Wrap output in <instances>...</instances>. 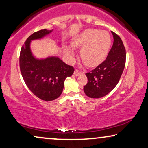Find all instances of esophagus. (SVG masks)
<instances>
[{
	"label": "esophagus",
	"mask_w": 148,
	"mask_h": 148,
	"mask_svg": "<svg viewBox=\"0 0 148 148\" xmlns=\"http://www.w3.org/2000/svg\"><path fill=\"white\" fill-rule=\"evenodd\" d=\"M81 74V72H80L79 71H78V70H75V71L74 72V76H78V75H80Z\"/></svg>",
	"instance_id": "obj_1"
}]
</instances>
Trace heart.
<instances>
[{
    "label": "heart",
    "mask_w": 148,
    "mask_h": 148,
    "mask_svg": "<svg viewBox=\"0 0 148 148\" xmlns=\"http://www.w3.org/2000/svg\"><path fill=\"white\" fill-rule=\"evenodd\" d=\"M111 45V35L107 32L88 29L76 36L72 41V46L81 48L80 58L89 67H95L105 59ZM65 54L72 62L75 51L72 47H66Z\"/></svg>",
    "instance_id": "1"
}]
</instances>
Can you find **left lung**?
Returning a JSON list of instances; mask_svg holds the SVG:
<instances>
[{"instance_id":"left-lung-1","label":"left lung","mask_w":148,"mask_h":148,"mask_svg":"<svg viewBox=\"0 0 148 148\" xmlns=\"http://www.w3.org/2000/svg\"><path fill=\"white\" fill-rule=\"evenodd\" d=\"M113 36V45L107 58L103 63L86 74L88 82L84 86L86 96L99 99L113 90L120 80L125 65L126 52L121 39L115 33Z\"/></svg>"}]
</instances>
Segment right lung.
<instances>
[{"mask_svg": "<svg viewBox=\"0 0 148 148\" xmlns=\"http://www.w3.org/2000/svg\"><path fill=\"white\" fill-rule=\"evenodd\" d=\"M52 32L44 29L31 35L21 49L19 58L21 72L26 85L37 97L45 101H53L61 95L64 81L74 71L72 66L58 56L39 59L33 56L32 41L43 39Z\"/></svg>", "mask_w": 148, "mask_h": 148, "instance_id": "obj_1", "label": "right lung"}]
</instances>
